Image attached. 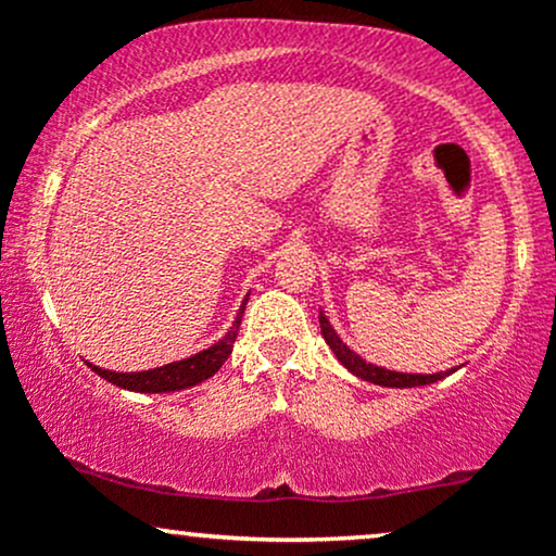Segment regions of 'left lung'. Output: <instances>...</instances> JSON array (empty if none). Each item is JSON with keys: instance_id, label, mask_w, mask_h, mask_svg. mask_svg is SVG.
I'll return each instance as SVG.
<instances>
[{"instance_id": "1", "label": "left lung", "mask_w": 556, "mask_h": 556, "mask_svg": "<svg viewBox=\"0 0 556 556\" xmlns=\"http://www.w3.org/2000/svg\"><path fill=\"white\" fill-rule=\"evenodd\" d=\"M318 324H321L324 340H327L331 353L337 355V361H340L350 374L358 376V379H363V381H371V384L394 387V389L426 387V384H433V381H442L444 376L455 374V368H450V371H439V374H402V371H389V368L374 366V363L363 361L358 353H353V350L342 342V337L337 334L334 327H331L329 318L324 316V311H318Z\"/></svg>"}]
</instances>
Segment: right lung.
Here are the masks:
<instances>
[{
  "label": "right lung",
  "mask_w": 556,
  "mask_h": 556,
  "mask_svg": "<svg viewBox=\"0 0 556 556\" xmlns=\"http://www.w3.org/2000/svg\"><path fill=\"white\" fill-rule=\"evenodd\" d=\"M251 295V292H248ZM248 295L242 300L238 316H235L232 327L227 329V334L222 337L219 342H214L212 348L201 350V353L190 355V358L167 363V366H159V368H149V371H136V374H117V371H106V368L91 366V371H96L101 379H106L114 387H123L127 392H149V394H164V392H180V389L195 387L201 381H206L208 376H214L225 366V361L232 353V344L235 337H238L242 314H245V305H248Z\"/></svg>",
  "instance_id": "add662e5"
}]
</instances>
